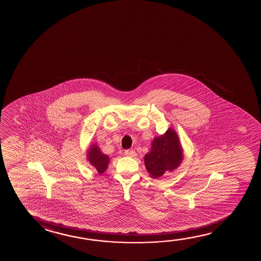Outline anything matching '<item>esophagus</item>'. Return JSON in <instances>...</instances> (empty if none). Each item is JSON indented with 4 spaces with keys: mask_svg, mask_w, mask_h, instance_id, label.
<instances>
[{
    "mask_svg": "<svg viewBox=\"0 0 261 261\" xmlns=\"http://www.w3.org/2000/svg\"><path fill=\"white\" fill-rule=\"evenodd\" d=\"M124 154L127 155V156H131V158H134V156H136V155H137V152L134 150V149H127V150H125Z\"/></svg>",
    "mask_w": 261,
    "mask_h": 261,
    "instance_id": "obj_1",
    "label": "esophagus"
}]
</instances>
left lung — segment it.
Masks as SVG:
<instances>
[{
    "mask_svg": "<svg viewBox=\"0 0 261 261\" xmlns=\"http://www.w3.org/2000/svg\"><path fill=\"white\" fill-rule=\"evenodd\" d=\"M181 160L182 149L178 136L174 130L169 129L152 142L150 151L145 155V166L151 177L158 178L166 171L178 168Z\"/></svg>",
    "mask_w": 261,
    "mask_h": 261,
    "instance_id": "8db88e82",
    "label": "left lung"
}]
</instances>
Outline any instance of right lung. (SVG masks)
Instances as JSON below:
<instances>
[{
  "mask_svg": "<svg viewBox=\"0 0 261 261\" xmlns=\"http://www.w3.org/2000/svg\"><path fill=\"white\" fill-rule=\"evenodd\" d=\"M88 160L100 174L106 171L109 163V156L101 153L97 145H93L90 147L88 152Z\"/></svg>",
  "mask_w": 261,
  "mask_h": 261,
  "instance_id": "add662e5",
  "label": "right lung"
}]
</instances>
